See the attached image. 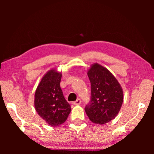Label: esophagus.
Instances as JSON below:
<instances>
[{"mask_svg":"<svg viewBox=\"0 0 154 154\" xmlns=\"http://www.w3.org/2000/svg\"><path fill=\"white\" fill-rule=\"evenodd\" d=\"M82 103V101H81L80 99H77V100L74 101V102H72V104H73L74 105H79L80 104Z\"/></svg>","mask_w":154,"mask_h":154,"instance_id":"34e87169","label":"esophagus"}]
</instances>
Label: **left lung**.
Masks as SVG:
<instances>
[{"label":"left lung","mask_w":154,"mask_h":154,"mask_svg":"<svg viewBox=\"0 0 154 154\" xmlns=\"http://www.w3.org/2000/svg\"><path fill=\"white\" fill-rule=\"evenodd\" d=\"M87 74L91 83V100L85 111L91 122L105 124L118 116L124 101L121 85L105 67L94 63Z\"/></svg>","instance_id":"left-lung-1"}]
</instances>
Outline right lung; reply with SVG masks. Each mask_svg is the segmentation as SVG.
<instances>
[{
  "label": "right lung",
  "instance_id": "add662e5",
  "mask_svg": "<svg viewBox=\"0 0 154 154\" xmlns=\"http://www.w3.org/2000/svg\"><path fill=\"white\" fill-rule=\"evenodd\" d=\"M61 78V72L55 69H50L43 75L35 94L36 111L51 126L64 123L71 111L60 85Z\"/></svg>",
  "mask_w": 154,
  "mask_h": 154
}]
</instances>
